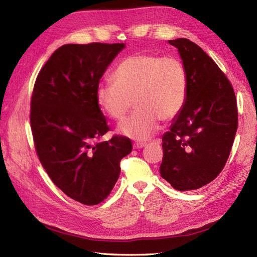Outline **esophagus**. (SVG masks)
I'll list each match as a JSON object with an SVG mask.
<instances>
[{
  "label": "esophagus",
  "instance_id": "34e87169",
  "mask_svg": "<svg viewBox=\"0 0 257 257\" xmlns=\"http://www.w3.org/2000/svg\"><path fill=\"white\" fill-rule=\"evenodd\" d=\"M147 146V143H143V142H136L134 143V148L135 149H142Z\"/></svg>",
  "mask_w": 257,
  "mask_h": 257
}]
</instances>
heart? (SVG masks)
Instances as JSON below:
<instances>
[{
	"instance_id": "1",
	"label": "heart",
	"mask_w": 257,
	"mask_h": 257,
	"mask_svg": "<svg viewBox=\"0 0 257 257\" xmlns=\"http://www.w3.org/2000/svg\"><path fill=\"white\" fill-rule=\"evenodd\" d=\"M113 81L97 85L96 103L105 115L119 121L134 100L136 113L123 120L117 131L137 141L150 139L159 130L161 119L173 120L187 101V69L177 57L130 55L116 67Z\"/></svg>"
}]
</instances>
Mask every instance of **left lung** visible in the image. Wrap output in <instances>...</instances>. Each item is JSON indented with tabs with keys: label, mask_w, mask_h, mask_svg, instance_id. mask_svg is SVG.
I'll list each match as a JSON object with an SVG mask.
<instances>
[{
	"label": "left lung",
	"mask_w": 257,
	"mask_h": 257,
	"mask_svg": "<svg viewBox=\"0 0 257 257\" xmlns=\"http://www.w3.org/2000/svg\"><path fill=\"white\" fill-rule=\"evenodd\" d=\"M188 74V96L164 134L162 178L178 191L213 181L225 167L238 128L232 85L199 45L185 38L169 40Z\"/></svg>",
	"instance_id": "obj_1"
}]
</instances>
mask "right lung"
I'll return each instance as SVG.
<instances>
[{
	"label": "right lung",
	"mask_w": 257,
	"mask_h": 257,
	"mask_svg": "<svg viewBox=\"0 0 257 257\" xmlns=\"http://www.w3.org/2000/svg\"><path fill=\"white\" fill-rule=\"evenodd\" d=\"M124 43L65 44L39 72L31 97L30 123L43 168L56 187L84 205L106 199L133 151L128 138L109 130L95 91Z\"/></svg>",
	"instance_id": "right-lung-1"
}]
</instances>
